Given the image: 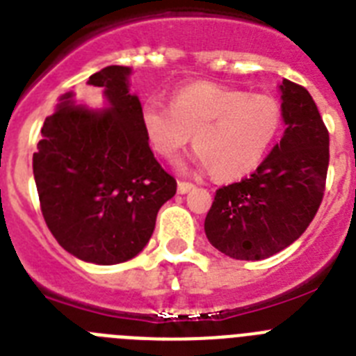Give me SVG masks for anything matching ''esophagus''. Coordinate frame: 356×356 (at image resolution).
I'll return each mask as SVG.
<instances>
[{
	"mask_svg": "<svg viewBox=\"0 0 356 356\" xmlns=\"http://www.w3.org/2000/svg\"><path fill=\"white\" fill-rule=\"evenodd\" d=\"M193 189H194V185L189 184V181H178V193L180 194H187Z\"/></svg>",
	"mask_w": 356,
	"mask_h": 356,
	"instance_id": "esophagus-1",
	"label": "esophagus"
}]
</instances>
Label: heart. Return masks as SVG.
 Instances as JSON below:
<instances>
[{
	"label": "heart",
	"mask_w": 356,
	"mask_h": 356,
	"mask_svg": "<svg viewBox=\"0 0 356 356\" xmlns=\"http://www.w3.org/2000/svg\"><path fill=\"white\" fill-rule=\"evenodd\" d=\"M140 124L156 154L172 158L193 135V162L211 167L220 180L250 175L270 153L282 127L277 99L214 83H194L172 95L171 108L156 99L142 104Z\"/></svg>",
	"instance_id": "obj_1"
}]
</instances>
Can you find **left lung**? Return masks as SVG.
Segmentation results:
<instances>
[{"label":"left lung","mask_w":356,"mask_h":356,"mask_svg":"<svg viewBox=\"0 0 356 356\" xmlns=\"http://www.w3.org/2000/svg\"><path fill=\"white\" fill-rule=\"evenodd\" d=\"M279 144L254 175L216 191L205 218L214 248L241 261H259L290 247L323 202L330 135L308 90L282 79Z\"/></svg>","instance_id":"1"}]
</instances>
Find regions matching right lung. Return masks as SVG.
<instances>
[{
  "instance_id": "right-lung-1",
  "label": "right lung",
  "mask_w": 356,
  "mask_h": 356,
  "mask_svg": "<svg viewBox=\"0 0 356 356\" xmlns=\"http://www.w3.org/2000/svg\"><path fill=\"white\" fill-rule=\"evenodd\" d=\"M129 66H106L88 79L104 108L59 97L33 153V178L48 229L77 259L117 265L140 254L176 180L156 162L129 91Z\"/></svg>"
}]
</instances>
